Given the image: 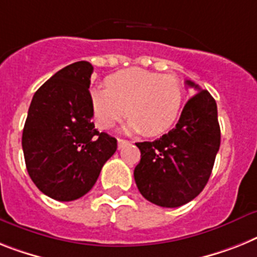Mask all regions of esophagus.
<instances>
[{"label":"esophagus","instance_id":"1","mask_svg":"<svg viewBox=\"0 0 257 257\" xmlns=\"http://www.w3.org/2000/svg\"><path fill=\"white\" fill-rule=\"evenodd\" d=\"M126 144H129V141H126V140H122V139H118L117 140V148L118 149L124 148V146L126 145Z\"/></svg>","mask_w":257,"mask_h":257}]
</instances>
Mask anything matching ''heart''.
I'll use <instances>...</instances> for the list:
<instances>
[{"instance_id":"obj_1","label":"heart","mask_w":257,"mask_h":257,"mask_svg":"<svg viewBox=\"0 0 257 257\" xmlns=\"http://www.w3.org/2000/svg\"><path fill=\"white\" fill-rule=\"evenodd\" d=\"M184 91L172 75L131 68L113 73L105 79V88H92L91 108L96 125L112 128L125 115L128 132H141L149 137L171 128L182 109Z\"/></svg>"}]
</instances>
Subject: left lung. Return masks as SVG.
<instances>
[{
	"mask_svg": "<svg viewBox=\"0 0 257 257\" xmlns=\"http://www.w3.org/2000/svg\"><path fill=\"white\" fill-rule=\"evenodd\" d=\"M185 83L197 94L184 105L175 128L155 141L136 144L141 152L135 169L137 188L163 208H178L200 195L221 145L217 103L206 90Z\"/></svg>",
	"mask_w": 257,
	"mask_h": 257,
	"instance_id": "left-lung-1",
	"label": "left lung"
}]
</instances>
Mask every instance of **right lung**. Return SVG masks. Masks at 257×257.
Returning a JSON list of instances; mask_svg holds the SVG:
<instances>
[{
  "mask_svg": "<svg viewBox=\"0 0 257 257\" xmlns=\"http://www.w3.org/2000/svg\"><path fill=\"white\" fill-rule=\"evenodd\" d=\"M92 65L65 66L40 86L32 98L22 135L31 180L48 197L73 201L94 187L117 141L98 132L91 121Z\"/></svg>",
  "mask_w": 257,
  "mask_h": 257,
  "instance_id": "1",
  "label": "right lung"
}]
</instances>
